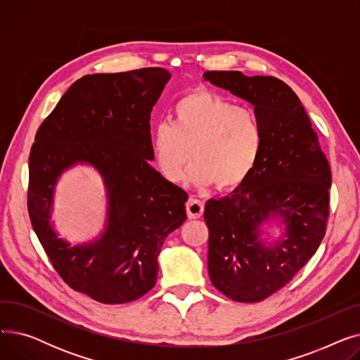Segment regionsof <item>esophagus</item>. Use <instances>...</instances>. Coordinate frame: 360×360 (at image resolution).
<instances>
[{
	"label": "esophagus",
	"mask_w": 360,
	"mask_h": 360,
	"mask_svg": "<svg viewBox=\"0 0 360 360\" xmlns=\"http://www.w3.org/2000/svg\"><path fill=\"white\" fill-rule=\"evenodd\" d=\"M204 213V202L197 198H190L186 202V214L190 219H200Z\"/></svg>",
	"instance_id": "34e87169"
}]
</instances>
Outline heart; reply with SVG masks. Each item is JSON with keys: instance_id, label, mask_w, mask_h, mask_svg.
<instances>
[{"instance_id": "heart-1", "label": "heart", "mask_w": 360, "mask_h": 360, "mask_svg": "<svg viewBox=\"0 0 360 360\" xmlns=\"http://www.w3.org/2000/svg\"><path fill=\"white\" fill-rule=\"evenodd\" d=\"M262 125L252 109L220 94L197 89L172 109V124L160 122L150 134V150L162 176L179 184L188 178L201 188L216 184L233 191L252 175L262 150Z\"/></svg>"}]
</instances>
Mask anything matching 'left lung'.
<instances>
[{
	"instance_id": "1",
	"label": "left lung",
	"mask_w": 360,
	"mask_h": 360,
	"mask_svg": "<svg viewBox=\"0 0 360 360\" xmlns=\"http://www.w3.org/2000/svg\"><path fill=\"white\" fill-rule=\"evenodd\" d=\"M204 80L254 105L262 125L252 175L204 210L213 286L252 304L288 285L316 252L330 214L331 170L304 105L285 82L240 71H205ZM269 219L285 224L273 244L260 239Z\"/></svg>"
}]
</instances>
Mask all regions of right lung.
<instances>
[{
    "label": "right lung",
    "instance_id": "add662e5",
    "mask_svg": "<svg viewBox=\"0 0 360 360\" xmlns=\"http://www.w3.org/2000/svg\"><path fill=\"white\" fill-rule=\"evenodd\" d=\"M169 79L159 67L84 75L65 91L32 146L33 231L67 285L101 304H125L153 288L162 245L186 219L188 194L150 165V112ZM77 162L101 174L108 214L98 240L71 248L53 231L50 210L58 178Z\"/></svg>",
    "mask_w": 360,
    "mask_h": 360
}]
</instances>
